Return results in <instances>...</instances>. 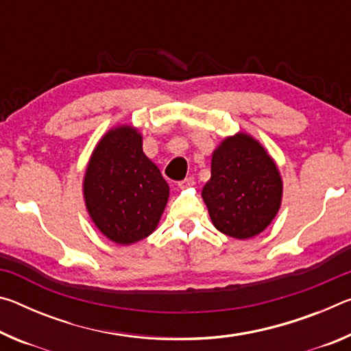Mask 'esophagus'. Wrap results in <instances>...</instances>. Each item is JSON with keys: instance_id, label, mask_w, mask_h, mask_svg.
I'll list each match as a JSON object with an SVG mask.
<instances>
[{"instance_id": "obj_1", "label": "esophagus", "mask_w": 351, "mask_h": 351, "mask_svg": "<svg viewBox=\"0 0 351 351\" xmlns=\"http://www.w3.org/2000/svg\"><path fill=\"white\" fill-rule=\"evenodd\" d=\"M195 184V180L192 176H189V178H186V180H182V181H180L178 182V187L180 189H184V187H190V186H193Z\"/></svg>"}]
</instances>
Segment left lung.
Masks as SVG:
<instances>
[{"label": "left lung", "instance_id": "left-lung-1", "mask_svg": "<svg viewBox=\"0 0 351 351\" xmlns=\"http://www.w3.org/2000/svg\"><path fill=\"white\" fill-rule=\"evenodd\" d=\"M282 178L260 142L239 133L224 139L212 154L204 203L215 228L246 240L268 228L282 203Z\"/></svg>", "mask_w": 351, "mask_h": 351}]
</instances>
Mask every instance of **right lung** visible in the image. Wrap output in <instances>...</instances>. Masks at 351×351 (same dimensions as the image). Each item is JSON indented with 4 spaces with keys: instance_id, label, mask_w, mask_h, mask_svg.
Here are the masks:
<instances>
[{
    "instance_id": "add662e5",
    "label": "right lung",
    "mask_w": 351,
    "mask_h": 351,
    "mask_svg": "<svg viewBox=\"0 0 351 351\" xmlns=\"http://www.w3.org/2000/svg\"><path fill=\"white\" fill-rule=\"evenodd\" d=\"M169 184L142 152L138 130H110L93 152L83 195L97 229L117 245L150 235L169 199Z\"/></svg>"
}]
</instances>
